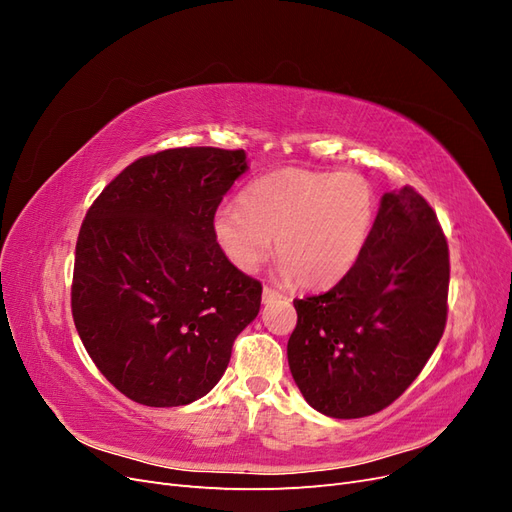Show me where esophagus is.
Segmentation results:
<instances>
[{
	"label": "esophagus",
	"mask_w": 512,
	"mask_h": 512,
	"mask_svg": "<svg viewBox=\"0 0 512 512\" xmlns=\"http://www.w3.org/2000/svg\"><path fill=\"white\" fill-rule=\"evenodd\" d=\"M277 299H282V292H277L275 288L271 286H265L262 288V303H273Z\"/></svg>",
	"instance_id": "34e87169"
}]
</instances>
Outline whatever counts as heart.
I'll return each instance as SVG.
<instances>
[{"instance_id": "obj_1", "label": "heart", "mask_w": 512, "mask_h": 512, "mask_svg": "<svg viewBox=\"0 0 512 512\" xmlns=\"http://www.w3.org/2000/svg\"><path fill=\"white\" fill-rule=\"evenodd\" d=\"M378 196L361 173L280 168L252 181L239 207L213 213V237L232 267L254 273L271 252L280 273L307 290L333 288L371 237Z\"/></svg>"}]
</instances>
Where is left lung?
<instances>
[{
	"label": "left lung",
	"instance_id": "1",
	"mask_svg": "<svg viewBox=\"0 0 512 512\" xmlns=\"http://www.w3.org/2000/svg\"><path fill=\"white\" fill-rule=\"evenodd\" d=\"M448 277L436 211L410 185L386 192L356 267L329 292L294 299L288 365L307 404L333 418L391 406L444 333Z\"/></svg>",
	"mask_w": 512,
	"mask_h": 512
}]
</instances>
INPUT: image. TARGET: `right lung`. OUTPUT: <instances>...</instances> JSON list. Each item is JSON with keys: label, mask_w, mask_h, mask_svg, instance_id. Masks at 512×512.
<instances>
[{"label": "right lung", "mask_w": 512, "mask_h": 512, "mask_svg": "<svg viewBox=\"0 0 512 512\" xmlns=\"http://www.w3.org/2000/svg\"><path fill=\"white\" fill-rule=\"evenodd\" d=\"M245 170L243 149H164L123 168L85 215L72 318L100 374L136 404L207 395L258 316L262 284L213 237V213Z\"/></svg>", "instance_id": "obj_1"}]
</instances>
